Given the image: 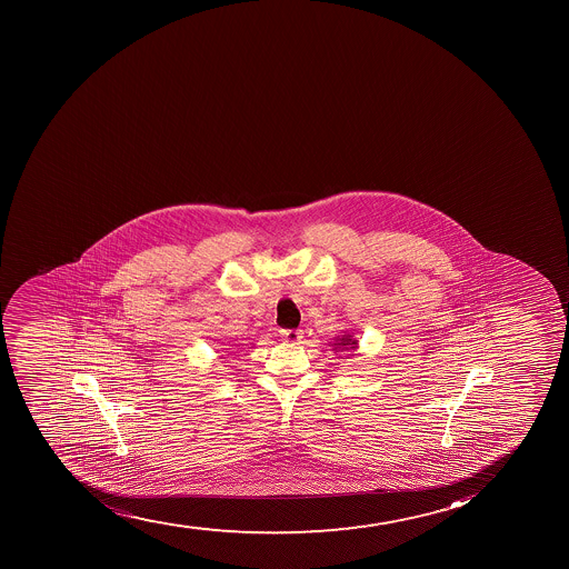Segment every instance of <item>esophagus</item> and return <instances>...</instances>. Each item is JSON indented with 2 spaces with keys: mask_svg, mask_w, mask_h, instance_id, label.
I'll return each instance as SVG.
<instances>
[{
  "mask_svg": "<svg viewBox=\"0 0 569 569\" xmlns=\"http://www.w3.org/2000/svg\"><path fill=\"white\" fill-rule=\"evenodd\" d=\"M280 338L288 343H297L302 338L300 330H280Z\"/></svg>",
  "mask_w": 569,
  "mask_h": 569,
  "instance_id": "obj_1",
  "label": "esophagus"
}]
</instances>
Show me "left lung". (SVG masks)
<instances>
[{"mask_svg": "<svg viewBox=\"0 0 569 569\" xmlns=\"http://www.w3.org/2000/svg\"><path fill=\"white\" fill-rule=\"evenodd\" d=\"M333 347H336V352L338 350H355L356 347H358V339L352 338L350 333H345L343 338H339V341H336L333 343Z\"/></svg>", "mask_w": 569, "mask_h": 569, "instance_id": "8db88e82", "label": "left lung"}]
</instances>
